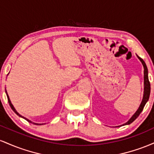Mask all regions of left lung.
<instances>
[{"label": "left lung", "mask_w": 154, "mask_h": 154, "mask_svg": "<svg viewBox=\"0 0 154 154\" xmlns=\"http://www.w3.org/2000/svg\"><path fill=\"white\" fill-rule=\"evenodd\" d=\"M137 57L138 58V59L140 61V62L142 63L143 66V69H144V91H143V99L142 101H141L140 104V106L137 110L135 111V114L132 116V117L130 118V119L126 123L123 124L122 125H120V126H124V125H128L131 124L132 122L135 121V120L137 119V116L140 115L141 112H142L143 109L146 105V103H147L148 99H149V96H150V93H151V85H150L149 82V79H148V68L147 66H146V63L145 61L141 59L140 57H139L137 55ZM120 126H117V127H120Z\"/></svg>", "instance_id": "8db88e82"}]
</instances>
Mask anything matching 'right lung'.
<instances>
[{"mask_svg": "<svg viewBox=\"0 0 154 154\" xmlns=\"http://www.w3.org/2000/svg\"><path fill=\"white\" fill-rule=\"evenodd\" d=\"M6 95H7V98H8V103H9V105H10L11 108V109H12V110H13L14 111V112L16 113V114H17V115H18L19 116H20V117L23 118V119H25V120H26V121H27V122H30V123H32V124H34V125H43V124H38V123H35V122H32L31 120H29V119H26V117H24V116H23L21 115V114H19V113L17 112V110H16V109H15V108L14 107L13 104H12V103H11V100H10V98H9V96H8V93H7V91H6Z\"/></svg>", "mask_w": 154, "mask_h": 154, "instance_id": "obj_1", "label": "right lung"}]
</instances>
